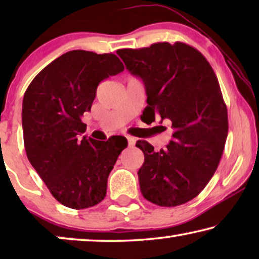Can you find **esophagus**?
Segmentation results:
<instances>
[{"instance_id": "34e87169", "label": "esophagus", "mask_w": 259, "mask_h": 259, "mask_svg": "<svg viewBox=\"0 0 259 259\" xmlns=\"http://www.w3.org/2000/svg\"><path fill=\"white\" fill-rule=\"evenodd\" d=\"M127 141H128V146H134V144H136L137 139L133 137H127Z\"/></svg>"}]
</instances>
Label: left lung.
Here are the masks:
<instances>
[{
    "label": "left lung",
    "instance_id": "left-lung-1",
    "mask_svg": "<svg viewBox=\"0 0 259 259\" xmlns=\"http://www.w3.org/2000/svg\"><path fill=\"white\" fill-rule=\"evenodd\" d=\"M131 74L143 80L145 114L172 122V140L158 152L145 140L137 147L145 160L139 171L145 199L159 206L192 200L210 182L228 137V109L210 63L196 48L158 42L116 52Z\"/></svg>",
    "mask_w": 259,
    "mask_h": 259
}]
</instances>
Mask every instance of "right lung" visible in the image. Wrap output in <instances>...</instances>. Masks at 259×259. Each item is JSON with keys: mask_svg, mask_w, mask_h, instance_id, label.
I'll list each match as a JSON object with an SVG mask.
<instances>
[{"mask_svg": "<svg viewBox=\"0 0 259 259\" xmlns=\"http://www.w3.org/2000/svg\"><path fill=\"white\" fill-rule=\"evenodd\" d=\"M125 69L118 56L70 51L45 67L28 86L22 128L28 160L53 197L81 210L100 203L119 154L127 147L118 136L98 141L81 116L90 112L102 80Z\"/></svg>", "mask_w": 259, "mask_h": 259, "instance_id": "1", "label": "right lung"}]
</instances>
